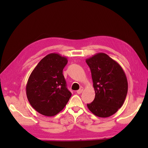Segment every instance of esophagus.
<instances>
[{
	"mask_svg": "<svg viewBox=\"0 0 148 148\" xmlns=\"http://www.w3.org/2000/svg\"><path fill=\"white\" fill-rule=\"evenodd\" d=\"M83 90H84V87H80V88H79V89L77 90V94L82 93V91H83Z\"/></svg>",
	"mask_w": 148,
	"mask_h": 148,
	"instance_id": "esophagus-1",
	"label": "esophagus"
}]
</instances>
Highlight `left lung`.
Segmentation results:
<instances>
[{
    "label": "left lung",
    "instance_id": "left-lung-1",
    "mask_svg": "<svg viewBox=\"0 0 148 148\" xmlns=\"http://www.w3.org/2000/svg\"><path fill=\"white\" fill-rule=\"evenodd\" d=\"M91 72L95 97L87 104L95 116L108 117L116 113L126 98L128 82L121 66L104 53L94 55L86 60Z\"/></svg>",
    "mask_w": 148,
    "mask_h": 148
}]
</instances>
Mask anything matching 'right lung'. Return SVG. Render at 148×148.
I'll use <instances>...</instances> for the list:
<instances>
[{
    "instance_id": "right-lung-1",
    "label": "right lung",
    "mask_w": 148,
    "mask_h": 148,
    "mask_svg": "<svg viewBox=\"0 0 148 148\" xmlns=\"http://www.w3.org/2000/svg\"><path fill=\"white\" fill-rule=\"evenodd\" d=\"M67 58L58 53L44 57L34 69L26 86L29 103L42 115L54 116L66 106L72 93L66 87L62 70Z\"/></svg>"
}]
</instances>
